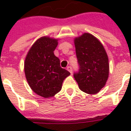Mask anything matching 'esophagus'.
Listing matches in <instances>:
<instances>
[{"mask_svg":"<svg viewBox=\"0 0 131 131\" xmlns=\"http://www.w3.org/2000/svg\"><path fill=\"white\" fill-rule=\"evenodd\" d=\"M67 70L68 71H69L71 73H72V71H73V70H72L71 67H70V66L67 67Z\"/></svg>","mask_w":131,"mask_h":131,"instance_id":"esophagus-1","label":"esophagus"}]
</instances>
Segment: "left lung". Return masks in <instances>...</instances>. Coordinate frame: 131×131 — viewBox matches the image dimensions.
<instances>
[{"instance_id":"obj_1","label":"left lung","mask_w":131,"mask_h":131,"mask_svg":"<svg viewBox=\"0 0 131 131\" xmlns=\"http://www.w3.org/2000/svg\"><path fill=\"white\" fill-rule=\"evenodd\" d=\"M74 44L80 64L74 78L82 91L96 94L105 87L109 78L107 53L99 40L88 32L75 38Z\"/></svg>"}]
</instances>
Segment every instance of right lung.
I'll list each match as a JSON object with an SVG mask.
<instances>
[{"label": "right lung", "mask_w": 131, "mask_h": 131, "mask_svg": "<svg viewBox=\"0 0 131 131\" xmlns=\"http://www.w3.org/2000/svg\"><path fill=\"white\" fill-rule=\"evenodd\" d=\"M58 39L41 37L36 41L26 56L24 73L32 90L45 99L53 97L62 89L70 73L60 67L53 51Z\"/></svg>", "instance_id": "right-lung-1"}]
</instances>
